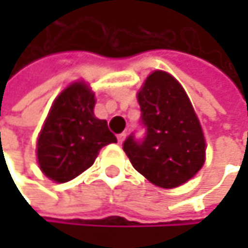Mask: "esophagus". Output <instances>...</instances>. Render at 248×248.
Returning <instances> with one entry per match:
<instances>
[{
    "label": "esophagus",
    "instance_id": "esophagus-1",
    "mask_svg": "<svg viewBox=\"0 0 248 248\" xmlns=\"http://www.w3.org/2000/svg\"><path fill=\"white\" fill-rule=\"evenodd\" d=\"M124 138H126V133H119V135H118V142H119V143H122V142H124Z\"/></svg>",
    "mask_w": 248,
    "mask_h": 248
}]
</instances>
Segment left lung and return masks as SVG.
<instances>
[{"instance_id": "left-lung-1", "label": "left lung", "mask_w": 248, "mask_h": 248, "mask_svg": "<svg viewBox=\"0 0 248 248\" xmlns=\"http://www.w3.org/2000/svg\"><path fill=\"white\" fill-rule=\"evenodd\" d=\"M146 135H130L124 151L133 168L161 188L189 181L205 162V139L184 87L172 76L156 70L138 92Z\"/></svg>"}]
</instances>
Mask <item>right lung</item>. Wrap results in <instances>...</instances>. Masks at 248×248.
Returning <instances> with one entry per match:
<instances>
[{
    "label": "right lung",
    "instance_id": "right-lung-1",
    "mask_svg": "<svg viewBox=\"0 0 248 248\" xmlns=\"http://www.w3.org/2000/svg\"><path fill=\"white\" fill-rule=\"evenodd\" d=\"M94 93L84 81H75L53 102L37 139V159L43 173L67 182L90 168L99 151L116 143L108 122L93 113Z\"/></svg>",
    "mask_w": 248,
    "mask_h": 248
}]
</instances>
